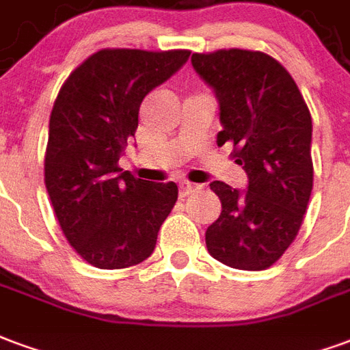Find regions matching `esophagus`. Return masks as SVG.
<instances>
[{"mask_svg": "<svg viewBox=\"0 0 350 350\" xmlns=\"http://www.w3.org/2000/svg\"><path fill=\"white\" fill-rule=\"evenodd\" d=\"M198 188H200V186L192 185V183H180V185H178V196H180V198H186V196H190V193L196 192Z\"/></svg>", "mask_w": 350, "mask_h": 350, "instance_id": "1", "label": "esophagus"}]
</instances>
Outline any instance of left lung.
<instances>
[{"mask_svg":"<svg viewBox=\"0 0 350 350\" xmlns=\"http://www.w3.org/2000/svg\"><path fill=\"white\" fill-rule=\"evenodd\" d=\"M192 67L220 104L218 145L233 144L248 175L246 190L211 183L221 213L206 229V250L231 269H269L295 241L313 188L310 109L267 53H193Z\"/></svg>","mask_w":350,"mask_h":350,"instance_id":"8db88e82","label":"left lung"}]
</instances>
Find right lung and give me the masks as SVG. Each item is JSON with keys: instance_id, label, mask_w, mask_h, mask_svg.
<instances>
[{"instance_id": "add662e5", "label": "right lung", "mask_w": 350, "mask_h": 350, "mask_svg": "<svg viewBox=\"0 0 350 350\" xmlns=\"http://www.w3.org/2000/svg\"><path fill=\"white\" fill-rule=\"evenodd\" d=\"M190 57L188 50H100L63 83L52 116L44 183L63 233L96 269L134 267L154 252L175 183H145L117 165L139 106Z\"/></svg>"}]
</instances>
